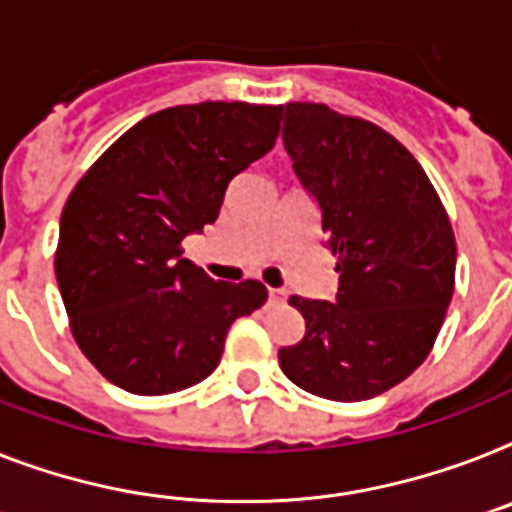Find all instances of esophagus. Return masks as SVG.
<instances>
[{
  "label": "esophagus",
  "instance_id": "34e87169",
  "mask_svg": "<svg viewBox=\"0 0 512 512\" xmlns=\"http://www.w3.org/2000/svg\"><path fill=\"white\" fill-rule=\"evenodd\" d=\"M287 293L282 290V287H269V301L272 303H285Z\"/></svg>",
  "mask_w": 512,
  "mask_h": 512
}]
</instances>
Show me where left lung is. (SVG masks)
<instances>
[{"label":"left lung","instance_id":"left-lung-1","mask_svg":"<svg viewBox=\"0 0 512 512\" xmlns=\"http://www.w3.org/2000/svg\"><path fill=\"white\" fill-rule=\"evenodd\" d=\"M282 141L322 211L340 285L335 303L290 298L306 335L280 350V366L319 398H377L437 340L455 285L453 227L421 164L377 125L290 101Z\"/></svg>","mask_w":512,"mask_h":512}]
</instances>
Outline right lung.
I'll list each match as a JSON object with an SVG mask.
<instances>
[{
  "label": "right lung",
  "mask_w": 512,
  "mask_h": 512,
  "mask_svg": "<svg viewBox=\"0 0 512 512\" xmlns=\"http://www.w3.org/2000/svg\"><path fill=\"white\" fill-rule=\"evenodd\" d=\"M282 107L204 101L151 114L80 177L59 219L57 285L83 356L133 395H170L219 366L227 329L264 306L217 282L183 240L219 217L235 175L272 151Z\"/></svg>",
  "instance_id": "obj_1"
}]
</instances>
